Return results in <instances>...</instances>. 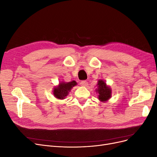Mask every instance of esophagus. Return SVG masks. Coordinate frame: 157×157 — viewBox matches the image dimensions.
I'll return each instance as SVG.
<instances>
[{
	"label": "esophagus",
	"mask_w": 157,
	"mask_h": 157,
	"mask_svg": "<svg viewBox=\"0 0 157 157\" xmlns=\"http://www.w3.org/2000/svg\"><path fill=\"white\" fill-rule=\"evenodd\" d=\"M80 85L82 86H87L88 82L87 81H86V80H82V81L80 82Z\"/></svg>",
	"instance_id": "obj_1"
}]
</instances>
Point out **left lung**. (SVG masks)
Listing matches in <instances>:
<instances>
[{
  "instance_id": "1",
  "label": "left lung",
  "mask_w": 157,
  "mask_h": 157,
  "mask_svg": "<svg viewBox=\"0 0 157 157\" xmlns=\"http://www.w3.org/2000/svg\"><path fill=\"white\" fill-rule=\"evenodd\" d=\"M96 92L98 93V99L101 102H105L111 97L112 91L111 88L108 86L105 82L103 80H99Z\"/></svg>"
}]
</instances>
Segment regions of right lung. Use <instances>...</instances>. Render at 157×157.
<instances>
[{"label":"right lung","instance_id":"obj_1","mask_svg":"<svg viewBox=\"0 0 157 157\" xmlns=\"http://www.w3.org/2000/svg\"><path fill=\"white\" fill-rule=\"evenodd\" d=\"M77 83L75 80L71 82H60L58 86L54 88L53 94L57 99H63L67 96L69 92L71 91V88L76 86Z\"/></svg>","mask_w":157,"mask_h":157}]
</instances>
